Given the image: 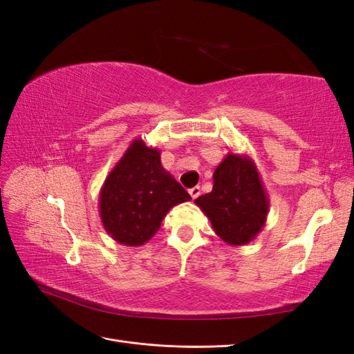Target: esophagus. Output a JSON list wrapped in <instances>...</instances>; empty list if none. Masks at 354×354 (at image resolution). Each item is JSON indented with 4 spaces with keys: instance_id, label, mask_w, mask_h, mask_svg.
<instances>
[{
    "instance_id": "obj_1",
    "label": "esophagus",
    "mask_w": 354,
    "mask_h": 354,
    "mask_svg": "<svg viewBox=\"0 0 354 354\" xmlns=\"http://www.w3.org/2000/svg\"><path fill=\"white\" fill-rule=\"evenodd\" d=\"M188 193H190V196L193 197V199H197V197L201 196L202 190H201V187H199V185H196V187L190 188V190H188Z\"/></svg>"
}]
</instances>
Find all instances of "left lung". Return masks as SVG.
<instances>
[{
  "label": "left lung",
  "mask_w": 354,
  "mask_h": 354,
  "mask_svg": "<svg viewBox=\"0 0 354 354\" xmlns=\"http://www.w3.org/2000/svg\"><path fill=\"white\" fill-rule=\"evenodd\" d=\"M212 179V192L197 197L194 203L225 243L249 244L266 226L270 209L257 164L249 155L229 152Z\"/></svg>",
  "instance_id": "obj_1"
}]
</instances>
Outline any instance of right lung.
<instances>
[{"mask_svg":"<svg viewBox=\"0 0 354 354\" xmlns=\"http://www.w3.org/2000/svg\"><path fill=\"white\" fill-rule=\"evenodd\" d=\"M188 201L190 194L162 167L158 147L136 138L104 180L100 216L114 241L137 248L157 234L175 205Z\"/></svg>","mask_w":354,"mask_h":354,"instance_id":"right-lung-1","label":"right lung"}]
</instances>
